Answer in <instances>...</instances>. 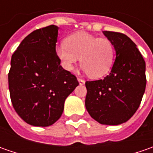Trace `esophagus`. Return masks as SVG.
Returning <instances> with one entry per match:
<instances>
[{
    "label": "esophagus",
    "mask_w": 153,
    "mask_h": 153,
    "mask_svg": "<svg viewBox=\"0 0 153 153\" xmlns=\"http://www.w3.org/2000/svg\"><path fill=\"white\" fill-rule=\"evenodd\" d=\"M77 81H78L80 85H83L85 83V81L83 79H82V78H77Z\"/></svg>",
    "instance_id": "esophagus-1"
}]
</instances>
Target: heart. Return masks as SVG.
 Wrapping results in <instances>:
<instances>
[{
  "label": "heart",
  "mask_w": 153,
  "mask_h": 153,
  "mask_svg": "<svg viewBox=\"0 0 153 153\" xmlns=\"http://www.w3.org/2000/svg\"><path fill=\"white\" fill-rule=\"evenodd\" d=\"M55 53L65 70L73 71L80 60L82 70L93 78L109 73L115 59L114 45L109 39L98 38L87 32L69 36L65 43L56 47Z\"/></svg>",
  "instance_id": "heart-1"
}]
</instances>
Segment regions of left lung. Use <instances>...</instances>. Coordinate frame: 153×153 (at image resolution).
<instances>
[{
    "mask_svg": "<svg viewBox=\"0 0 153 153\" xmlns=\"http://www.w3.org/2000/svg\"><path fill=\"white\" fill-rule=\"evenodd\" d=\"M103 34L114 45L116 59L104 79L86 82L85 106L98 123L119 125L131 118L146 89V63L135 43L126 35Z\"/></svg>",
    "mask_w": 153,
    "mask_h": 153,
    "instance_id": "left-lung-1",
    "label": "left lung"
}]
</instances>
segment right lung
I'll return each mask as SVG.
<instances>
[{"mask_svg": "<svg viewBox=\"0 0 153 153\" xmlns=\"http://www.w3.org/2000/svg\"><path fill=\"white\" fill-rule=\"evenodd\" d=\"M58 30L53 25L34 30L12 56L11 101L18 115L32 126L53 124L61 117L65 99L79 84L56 56Z\"/></svg>", "mask_w": 153, "mask_h": 153, "instance_id": "obj_1", "label": "right lung"}]
</instances>
